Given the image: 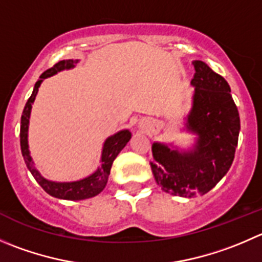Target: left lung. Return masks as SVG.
Instances as JSON below:
<instances>
[{"label":"left lung","mask_w":262,"mask_h":262,"mask_svg":"<svg viewBox=\"0 0 262 262\" xmlns=\"http://www.w3.org/2000/svg\"><path fill=\"white\" fill-rule=\"evenodd\" d=\"M193 107L187 129L199 136L193 151L180 154L165 144L152 146L149 161L155 180L164 192L193 197L211 190L234 160L241 121L230 87L204 61H193Z\"/></svg>","instance_id":"8db88e82"}]
</instances>
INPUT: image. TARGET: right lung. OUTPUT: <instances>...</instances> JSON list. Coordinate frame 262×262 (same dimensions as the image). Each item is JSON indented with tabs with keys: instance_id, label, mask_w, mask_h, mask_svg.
Here are the masks:
<instances>
[{
	"instance_id": "add662e5",
	"label": "right lung",
	"mask_w": 262,
	"mask_h": 262,
	"mask_svg": "<svg viewBox=\"0 0 262 262\" xmlns=\"http://www.w3.org/2000/svg\"><path fill=\"white\" fill-rule=\"evenodd\" d=\"M77 62L78 60L58 61L57 63H55L52 68L47 69L42 75H40L39 79L35 83L32 96L29 97L28 102L25 103V107L24 110H23L21 115V125H20V147H21V154L23 157H24L25 164H27V167L29 169V171L32 172L34 179L37 180L38 184H39L48 194L52 195V197L61 200H73V201L91 199V197H95L98 193L102 192L103 188L106 187V183H107L114 160L116 159L119 152L125 147V144L128 143L129 139H130L132 137L129 130H121L119 132V133H116L115 136L106 139L105 144H103L102 157H101L102 165H101L100 169H97V171L93 172L92 175H90V177L85 178V179L72 183H56L45 179V178L37 171V169H35L34 165H33L32 157H30L29 155V149H28V124H29L32 103L34 102L38 88H39L43 79H46V78L51 77V75L56 74V73L61 72V70L63 69H70V68L74 67V63Z\"/></svg>"
}]
</instances>
